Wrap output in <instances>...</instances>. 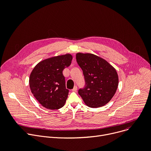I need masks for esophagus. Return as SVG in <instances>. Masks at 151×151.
<instances>
[{"label":"esophagus","mask_w":151,"mask_h":151,"mask_svg":"<svg viewBox=\"0 0 151 151\" xmlns=\"http://www.w3.org/2000/svg\"><path fill=\"white\" fill-rule=\"evenodd\" d=\"M77 89H78V88H77V86H74V87H73V88L72 90L73 92H76L77 91Z\"/></svg>","instance_id":"34e87169"}]
</instances>
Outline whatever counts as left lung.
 <instances>
[{
    "label": "left lung",
    "instance_id": "1",
    "mask_svg": "<svg viewBox=\"0 0 151 151\" xmlns=\"http://www.w3.org/2000/svg\"><path fill=\"white\" fill-rule=\"evenodd\" d=\"M76 61L84 76V88L79 95L88 107L97 108L107 104L114 96L118 86L115 68L105 59L92 53H78Z\"/></svg>",
    "mask_w": 151,
    "mask_h": 151
}]
</instances>
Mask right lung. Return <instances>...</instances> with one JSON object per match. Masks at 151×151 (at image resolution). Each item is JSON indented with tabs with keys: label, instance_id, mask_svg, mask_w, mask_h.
Segmentation results:
<instances>
[{
	"label": "right lung",
	"instance_id": "add662e5",
	"mask_svg": "<svg viewBox=\"0 0 151 151\" xmlns=\"http://www.w3.org/2000/svg\"><path fill=\"white\" fill-rule=\"evenodd\" d=\"M69 53L42 60L33 69L29 85L35 98L44 107L56 110L63 107L68 95L63 70L72 63Z\"/></svg>",
	"mask_w": 151,
	"mask_h": 151
}]
</instances>
